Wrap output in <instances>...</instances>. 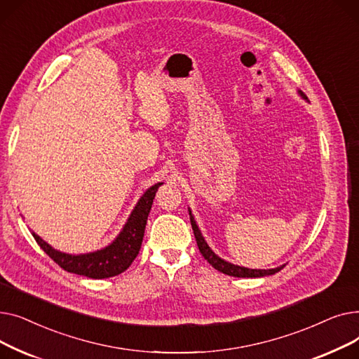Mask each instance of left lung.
I'll return each mask as SVG.
<instances>
[{
	"label": "left lung",
	"instance_id": "obj_1",
	"mask_svg": "<svg viewBox=\"0 0 359 359\" xmlns=\"http://www.w3.org/2000/svg\"><path fill=\"white\" fill-rule=\"evenodd\" d=\"M301 99H304L306 102H309V97L306 96V94L298 90L297 91ZM187 211H189V217H191V224H192V230H194V234H195V238H196V243H198V248H199V252L202 253V256L210 262V265H212V268H215L217 271L229 275V276H236V278H262V276H269V275H273L276 272H279L282 268H284L285 265H280L278 268H273V269H250V268H244V266H238V265H234V263L231 262H227L221 259L218 255L214 253V250L208 246V243H206V240L203 238L198 224L195 221V217L192 215V211L191 208H187Z\"/></svg>",
	"mask_w": 359,
	"mask_h": 359
}]
</instances>
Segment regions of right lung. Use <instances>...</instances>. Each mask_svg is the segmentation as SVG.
<instances>
[{
    "instance_id": "right-lung-1",
    "label": "right lung",
    "mask_w": 359,
    "mask_h": 359,
    "mask_svg": "<svg viewBox=\"0 0 359 359\" xmlns=\"http://www.w3.org/2000/svg\"><path fill=\"white\" fill-rule=\"evenodd\" d=\"M161 184L163 182H158L148 187L144 195L138 199L135 208L129 214L123 229L116 236V238L109 243L106 248L96 252L69 255L53 249L49 243L41 238L34 231H32V236L34 237L36 243L39 244L41 249L67 272L93 279L116 276L126 271L140 253L148 214Z\"/></svg>"
}]
</instances>
